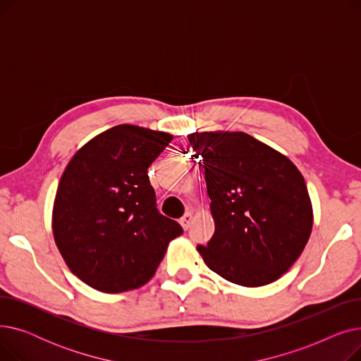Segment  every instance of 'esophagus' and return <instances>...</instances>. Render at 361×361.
Returning a JSON list of instances; mask_svg holds the SVG:
<instances>
[{"label":"esophagus","instance_id":"obj_1","mask_svg":"<svg viewBox=\"0 0 361 361\" xmlns=\"http://www.w3.org/2000/svg\"><path fill=\"white\" fill-rule=\"evenodd\" d=\"M193 222V214L192 212H185V215L180 219V224L183 226V230H188L190 228V225Z\"/></svg>","mask_w":361,"mask_h":361}]
</instances>
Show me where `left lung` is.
Masks as SVG:
<instances>
[{"instance_id": "obj_1", "label": "left lung", "mask_w": 361, "mask_h": 361, "mask_svg": "<svg viewBox=\"0 0 361 361\" xmlns=\"http://www.w3.org/2000/svg\"><path fill=\"white\" fill-rule=\"evenodd\" d=\"M203 158L215 233L197 245L207 268L243 287L279 279L300 257L313 207L298 168L281 152L243 131L188 135Z\"/></svg>"}]
</instances>
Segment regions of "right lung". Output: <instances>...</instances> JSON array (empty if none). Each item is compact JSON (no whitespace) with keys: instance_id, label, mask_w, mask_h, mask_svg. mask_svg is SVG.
Listing matches in <instances>:
<instances>
[{"instance_id":"obj_1","label":"right lung","mask_w":361,"mask_h":361,"mask_svg":"<svg viewBox=\"0 0 361 361\" xmlns=\"http://www.w3.org/2000/svg\"><path fill=\"white\" fill-rule=\"evenodd\" d=\"M173 140L120 124L83 145L61 176L52 234L68 269L102 293L135 290L154 276L181 225L161 215L147 168Z\"/></svg>"}]
</instances>
